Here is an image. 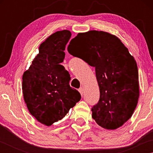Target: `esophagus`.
I'll return each mask as SVG.
<instances>
[{
	"mask_svg": "<svg viewBox=\"0 0 153 153\" xmlns=\"http://www.w3.org/2000/svg\"><path fill=\"white\" fill-rule=\"evenodd\" d=\"M79 92L80 93V94L83 96V93H84V90H83L82 88H80L79 89Z\"/></svg>",
	"mask_w": 153,
	"mask_h": 153,
	"instance_id": "1",
	"label": "esophagus"
}]
</instances>
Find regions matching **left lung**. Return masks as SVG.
<instances>
[{
    "label": "left lung",
    "instance_id": "left-lung-1",
    "mask_svg": "<svg viewBox=\"0 0 153 153\" xmlns=\"http://www.w3.org/2000/svg\"><path fill=\"white\" fill-rule=\"evenodd\" d=\"M69 53L95 67L100 99L92 118L107 129L122 126L131 117L140 96L138 70L134 56L117 36L103 31L79 33Z\"/></svg>",
    "mask_w": 153,
    "mask_h": 153
}]
</instances>
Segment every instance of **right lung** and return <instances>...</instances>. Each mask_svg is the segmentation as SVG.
Masks as SVG:
<instances>
[{"instance_id": "right-lung-1", "label": "right lung", "mask_w": 153, "mask_h": 153, "mask_svg": "<svg viewBox=\"0 0 153 153\" xmlns=\"http://www.w3.org/2000/svg\"><path fill=\"white\" fill-rule=\"evenodd\" d=\"M71 36L70 31H58L41 44L39 53L22 77V92L31 115L50 126L63 119L81 99L69 85L71 77L61 63Z\"/></svg>"}]
</instances>
